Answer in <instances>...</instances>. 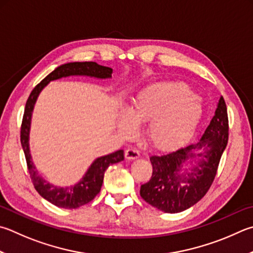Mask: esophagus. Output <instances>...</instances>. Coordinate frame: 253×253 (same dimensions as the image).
Wrapping results in <instances>:
<instances>
[{"label":"esophagus","mask_w":253,"mask_h":253,"mask_svg":"<svg viewBox=\"0 0 253 253\" xmlns=\"http://www.w3.org/2000/svg\"><path fill=\"white\" fill-rule=\"evenodd\" d=\"M140 157L139 150L137 148H128L125 151V158L127 160H132V159H137Z\"/></svg>","instance_id":"1"}]
</instances>
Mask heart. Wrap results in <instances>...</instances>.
Listing matches in <instances>:
<instances>
[{"instance_id":"b5f03b06","label":"heart","mask_w":253,"mask_h":253,"mask_svg":"<svg viewBox=\"0 0 253 253\" xmlns=\"http://www.w3.org/2000/svg\"><path fill=\"white\" fill-rule=\"evenodd\" d=\"M201 116V106L190 88L181 83L166 82L150 85L132 98L128 112L119 118V131L134 136L136 125L148 123L150 144L162 150L185 142L195 131Z\"/></svg>"}]
</instances>
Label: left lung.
I'll list each match as a JSON object with an SVG mask.
<instances>
[{"mask_svg": "<svg viewBox=\"0 0 253 253\" xmlns=\"http://www.w3.org/2000/svg\"><path fill=\"white\" fill-rule=\"evenodd\" d=\"M228 138L227 105L223 97H220L214 116L199 142L166 155L151 156L153 174L140 187L141 198L168 213L180 212L198 203L212 185ZM196 149L204 150L197 154L200 163L191 173L180 174L182 164L194 157Z\"/></svg>", "mask_w": 253, "mask_h": 253, "instance_id": "obj_1", "label": "left lung"}]
</instances>
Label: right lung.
I'll list each match as a JSON object with an SVG mask.
<instances>
[{
  "instance_id": "add662e5",
  "label": "right lung",
  "mask_w": 253,
  "mask_h": 253,
  "mask_svg": "<svg viewBox=\"0 0 253 253\" xmlns=\"http://www.w3.org/2000/svg\"><path fill=\"white\" fill-rule=\"evenodd\" d=\"M112 68L98 65V64L95 62H74L64 64V65L58 66L56 70H54L52 73H49L42 82L39 83V84L34 87V89L31 91L29 98L26 100L21 125V144L23 150H24L26 165L30 172L31 180L33 182L36 191H38L44 199H46L50 204H53L55 206L61 207V208L75 209L90 203V201L99 194L104 180V173L106 171V169L111 166V165L124 160V151L117 150L113 154L103 156V157L96 159L85 173L84 178H83L74 187L57 188L49 185V183L45 181L38 173V171L35 170L34 165L32 163L29 149V132L31 116L32 112H33L36 98H38L40 91L42 90L50 81L58 80L61 79V77L71 75H87L97 77V79H108V77H112Z\"/></svg>"
}]
</instances>
